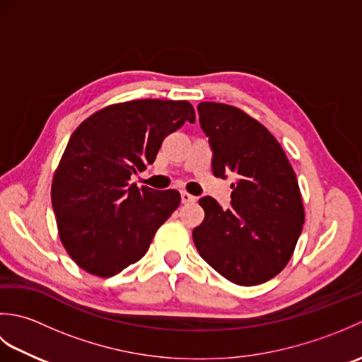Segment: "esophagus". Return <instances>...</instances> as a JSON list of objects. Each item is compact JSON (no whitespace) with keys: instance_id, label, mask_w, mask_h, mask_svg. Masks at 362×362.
Masks as SVG:
<instances>
[{"instance_id":"obj_1","label":"esophagus","mask_w":362,"mask_h":362,"mask_svg":"<svg viewBox=\"0 0 362 362\" xmlns=\"http://www.w3.org/2000/svg\"><path fill=\"white\" fill-rule=\"evenodd\" d=\"M180 197H182V204H194L196 202V196L187 193V191H182L180 193Z\"/></svg>"}]
</instances>
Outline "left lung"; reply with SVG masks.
Masks as SVG:
<instances>
[{"label": "left lung", "mask_w": 362, "mask_h": 362, "mask_svg": "<svg viewBox=\"0 0 362 362\" xmlns=\"http://www.w3.org/2000/svg\"><path fill=\"white\" fill-rule=\"evenodd\" d=\"M213 152V174L235 173L230 209L213 197L199 204L205 219L193 230L197 252L214 271L241 286L261 284L283 271L303 228L297 177L271 132L236 107L197 105Z\"/></svg>", "instance_id": "obj_1"}]
</instances>
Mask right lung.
Returning <instances> with one entry per match:
<instances>
[{"label": "right lung", "mask_w": 362, "mask_h": 362, "mask_svg": "<svg viewBox=\"0 0 362 362\" xmlns=\"http://www.w3.org/2000/svg\"><path fill=\"white\" fill-rule=\"evenodd\" d=\"M185 121H196L188 101L140 99L105 107L74 130L51 201L64 247L83 271L112 276L136 263L180 205L179 191L129 180L153 163L165 138Z\"/></svg>", "instance_id": "obj_1"}]
</instances>
